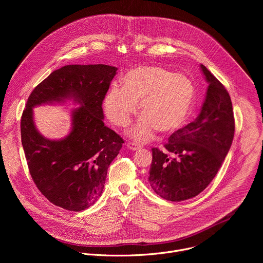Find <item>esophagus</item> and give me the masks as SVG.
<instances>
[{"instance_id":"34e87169","label":"esophagus","mask_w":263,"mask_h":263,"mask_svg":"<svg viewBox=\"0 0 263 263\" xmlns=\"http://www.w3.org/2000/svg\"><path fill=\"white\" fill-rule=\"evenodd\" d=\"M127 147L129 149H132V151H137V149L141 148V145L138 144V143H135V142H128Z\"/></svg>"}]
</instances>
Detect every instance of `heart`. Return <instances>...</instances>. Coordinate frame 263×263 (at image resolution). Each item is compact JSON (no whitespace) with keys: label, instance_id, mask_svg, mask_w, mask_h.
<instances>
[{"label":"heart","instance_id":"obj_1","mask_svg":"<svg viewBox=\"0 0 263 263\" xmlns=\"http://www.w3.org/2000/svg\"><path fill=\"white\" fill-rule=\"evenodd\" d=\"M121 81L122 86L109 87L103 108L112 124L126 127L140 101L142 116L128 131L132 138L147 140L156 130L172 133L189 120L196 100V88L189 77L159 65H146L130 69Z\"/></svg>","mask_w":263,"mask_h":263}]
</instances>
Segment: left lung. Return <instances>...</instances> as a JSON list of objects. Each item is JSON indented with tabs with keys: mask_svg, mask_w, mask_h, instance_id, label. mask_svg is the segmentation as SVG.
<instances>
[{
	"mask_svg": "<svg viewBox=\"0 0 263 263\" xmlns=\"http://www.w3.org/2000/svg\"><path fill=\"white\" fill-rule=\"evenodd\" d=\"M200 67L208 88L199 117L171 135L165 152L152 148L147 180L167 201H185L202 193L220 168L234 137L230 96L206 66Z\"/></svg>",
	"mask_w": 263,
	"mask_h": 263,
	"instance_id": "left-lung-1",
	"label": "left lung"
}]
</instances>
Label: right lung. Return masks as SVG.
Segmentation results:
<instances>
[{
    "label": "right lung",
    "mask_w": 263,
    "mask_h": 263,
    "mask_svg": "<svg viewBox=\"0 0 263 263\" xmlns=\"http://www.w3.org/2000/svg\"><path fill=\"white\" fill-rule=\"evenodd\" d=\"M118 67L70 64L51 72L31 92L21 121L22 144L37 189L54 205L82 211L101 197L123 138L104 125L103 100ZM71 100V130L50 140L35 128L32 108Z\"/></svg>",
    "instance_id": "add662e5"
}]
</instances>
